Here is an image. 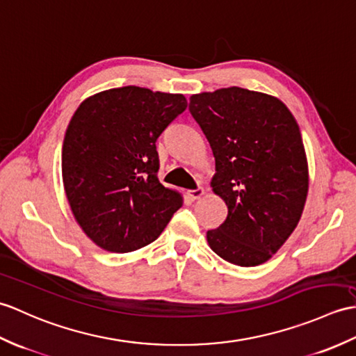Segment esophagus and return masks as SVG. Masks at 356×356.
Returning a JSON list of instances; mask_svg holds the SVG:
<instances>
[{
    "mask_svg": "<svg viewBox=\"0 0 356 356\" xmlns=\"http://www.w3.org/2000/svg\"><path fill=\"white\" fill-rule=\"evenodd\" d=\"M187 195L191 196L192 200H200L201 196L204 195V188L202 187H196V188H193V191H188Z\"/></svg>",
    "mask_w": 356,
    "mask_h": 356,
    "instance_id": "34e87169",
    "label": "esophagus"
}]
</instances>
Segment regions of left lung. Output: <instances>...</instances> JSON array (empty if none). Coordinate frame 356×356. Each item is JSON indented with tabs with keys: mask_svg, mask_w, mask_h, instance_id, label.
Instances as JSON below:
<instances>
[{
	"mask_svg": "<svg viewBox=\"0 0 356 356\" xmlns=\"http://www.w3.org/2000/svg\"><path fill=\"white\" fill-rule=\"evenodd\" d=\"M188 111L215 155L213 192L227 219L207 232L210 248L239 266L266 262L297 227L307 161L294 115L279 99L232 86L195 94Z\"/></svg>",
	"mask_w": 356,
	"mask_h": 356,
	"instance_id": "1",
	"label": "left lung"
}]
</instances>
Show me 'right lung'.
<instances>
[{"label": "right lung", "instance_id": "obj_1", "mask_svg": "<svg viewBox=\"0 0 356 356\" xmlns=\"http://www.w3.org/2000/svg\"><path fill=\"white\" fill-rule=\"evenodd\" d=\"M186 108L183 94L123 86L86 99L71 117L62 178L76 220L100 248L149 245L183 205L158 181L155 143Z\"/></svg>", "mask_w": 356, "mask_h": 356}]
</instances>
